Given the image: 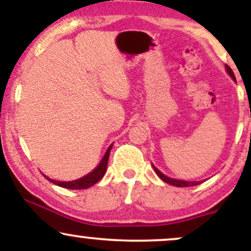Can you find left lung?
<instances>
[{
  "mask_svg": "<svg viewBox=\"0 0 251 251\" xmlns=\"http://www.w3.org/2000/svg\"><path fill=\"white\" fill-rule=\"evenodd\" d=\"M226 68L227 73L230 74V76H231L232 79H234V80H236V77H235V74H234V72H232L231 68H230L229 66H227V65L226 66ZM153 169H154L155 174H157L158 176H159V178H160V179L165 181V183H168V184H171V185L178 186V188H186V186H195V185H198V184H201V181H186V180H178V179H172V178H169V177H166L165 175H163L162 172H160L159 170H158L157 168H154V166H153Z\"/></svg>",
  "mask_w": 251,
  "mask_h": 251,
  "instance_id": "1",
  "label": "left lung"
}]
</instances>
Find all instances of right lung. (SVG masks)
<instances>
[{
  "label": "right lung",
  "instance_id": "right-lung-1",
  "mask_svg": "<svg viewBox=\"0 0 251 251\" xmlns=\"http://www.w3.org/2000/svg\"><path fill=\"white\" fill-rule=\"evenodd\" d=\"M111 149H112V145L107 149V151H106V153H105V155H103L101 162H100L99 165H98V168L96 170H93L91 174L85 176V177L80 178V179H76L73 181H57V180L50 179V178H48L47 176H45V175L43 176H45L48 180L51 181V183L56 184V185L61 186V188L72 189V190L87 189V188H89V186L94 185V184L98 183V181H99L103 177V175H105L106 169H107L108 157H109V152H111Z\"/></svg>",
  "mask_w": 251,
  "mask_h": 251
}]
</instances>
